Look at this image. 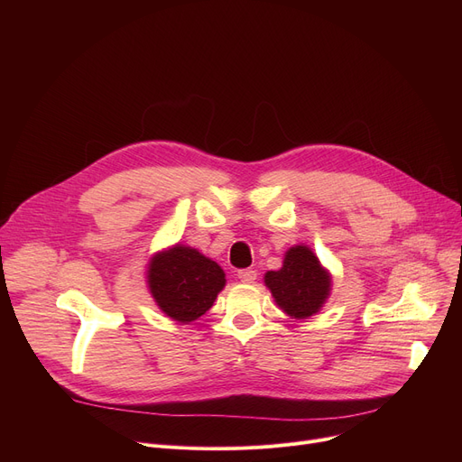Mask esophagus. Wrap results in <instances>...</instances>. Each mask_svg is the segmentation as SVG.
<instances>
[{"mask_svg":"<svg viewBox=\"0 0 462 462\" xmlns=\"http://www.w3.org/2000/svg\"><path fill=\"white\" fill-rule=\"evenodd\" d=\"M237 277H239L241 282L251 284V282L256 281V272H254V270H241V272L237 273Z\"/></svg>","mask_w":462,"mask_h":462,"instance_id":"34e87169","label":"esophagus"}]
</instances>
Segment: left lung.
I'll return each instance as SVG.
<instances>
[{
  "label": "left lung",
  "instance_id": "8db88e82",
  "mask_svg": "<svg viewBox=\"0 0 462 462\" xmlns=\"http://www.w3.org/2000/svg\"><path fill=\"white\" fill-rule=\"evenodd\" d=\"M331 273L305 244L284 253L282 268L263 275L275 305L290 319L307 320L319 314L331 294Z\"/></svg>",
  "mask_w": 462,
  "mask_h": 462
}]
</instances>
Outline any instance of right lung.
<instances>
[{
	"label": "right lung",
	"mask_w": 462,
	"mask_h": 462,
	"mask_svg": "<svg viewBox=\"0 0 462 462\" xmlns=\"http://www.w3.org/2000/svg\"><path fill=\"white\" fill-rule=\"evenodd\" d=\"M145 268V284L155 305L178 324L199 320L226 284L221 265L183 244L157 251Z\"/></svg>",
	"instance_id": "obj_1"
}]
</instances>
